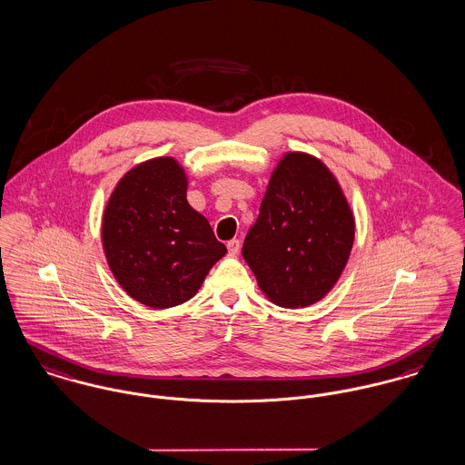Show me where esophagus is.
<instances>
[{"instance_id": "1", "label": "esophagus", "mask_w": 465, "mask_h": 465, "mask_svg": "<svg viewBox=\"0 0 465 465\" xmlns=\"http://www.w3.org/2000/svg\"><path fill=\"white\" fill-rule=\"evenodd\" d=\"M226 248H228L230 256H235V254H239V251H241V241H239V239H232V241H228Z\"/></svg>"}]
</instances>
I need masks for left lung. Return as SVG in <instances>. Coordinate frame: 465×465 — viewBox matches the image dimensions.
Listing matches in <instances>:
<instances>
[{
    "label": "left lung",
    "instance_id": "obj_1",
    "mask_svg": "<svg viewBox=\"0 0 465 465\" xmlns=\"http://www.w3.org/2000/svg\"><path fill=\"white\" fill-rule=\"evenodd\" d=\"M356 223L321 159L288 152L272 172L242 256L260 290L282 308H306L340 280Z\"/></svg>",
    "mask_w": 465,
    "mask_h": 465
}]
</instances>
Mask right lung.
I'll return each mask as SVG.
<instances>
[{
	"label": "right lung",
	"mask_w": 465,
	"mask_h": 465,
	"mask_svg": "<svg viewBox=\"0 0 465 465\" xmlns=\"http://www.w3.org/2000/svg\"><path fill=\"white\" fill-rule=\"evenodd\" d=\"M185 193L183 168L173 157H157L127 172L107 202V265L120 286L148 308L164 310L189 301L226 254Z\"/></svg>",
	"instance_id": "add662e5"
}]
</instances>
